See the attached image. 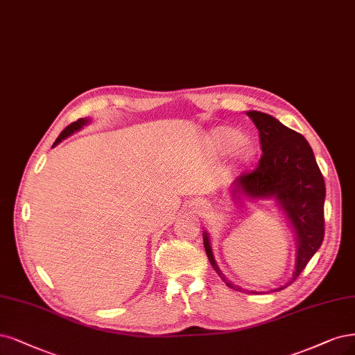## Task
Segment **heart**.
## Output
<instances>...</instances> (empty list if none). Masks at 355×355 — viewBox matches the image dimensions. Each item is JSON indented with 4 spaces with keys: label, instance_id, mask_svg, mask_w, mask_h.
<instances>
[{
    "label": "heart",
    "instance_id": "obj_1",
    "mask_svg": "<svg viewBox=\"0 0 355 355\" xmlns=\"http://www.w3.org/2000/svg\"><path fill=\"white\" fill-rule=\"evenodd\" d=\"M242 141H243L242 133L236 129H232V128H220L214 133V142H216L218 148L223 150V151H232V150L238 148ZM239 148H241L239 150L241 160L242 162H250L251 157H252L251 146L247 145V144H243Z\"/></svg>",
    "mask_w": 355,
    "mask_h": 355
}]
</instances>
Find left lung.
Masks as SVG:
<instances>
[{
    "mask_svg": "<svg viewBox=\"0 0 355 355\" xmlns=\"http://www.w3.org/2000/svg\"><path fill=\"white\" fill-rule=\"evenodd\" d=\"M260 132L261 158L251 173H242L230 185L232 197L242 195L251 200L273 198L284 210L297 235L295 270L289 282L275 291L291 285L304 270L324 238V179L310 144L301 133L286 128L270 114L247 112ZM207 257L217 275L232 289L239 286L227 282L216 264L210 236L202 234ZM247 292V291H245ZM252 294L257 292L252 291Z\"/></svg>",
    "mask_w": 355,
    "mask_h": 355,
    "instance_id": "left-lung-1",
    "label": "left lung"
}]
</instances>
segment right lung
<instances>
[{
    "label": "right lung",
    "instance_id": "obj_1",
    "mask_svg": "<svg viewBox=\"0 0 355 355\" xmlns=\"http://www.w3.org/2000/svg\"><path fill=\"white\" fill-rule=\"evenodd\" d=\"M88 121H89V119H79L78 121H73L71 125H69V126H67V128H66L63 132L60 133V137L55 139V142H54V145H53V146H55L57 144H60L61 141L66 139L67 137H70L71 133H75V132H78L79 129H82L85 125L88 123Z\"/></svg>",
    "mask_w": 355,
    "mask_h": 355
}]
</instances>
